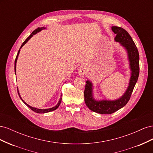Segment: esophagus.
Wrapping results in <instances>:
<instances>
[{
  "label": "esophagus",
  "mask_w": 153,
  "mask_h": 153,
  "mask_svg": "<svg viewBox=\"0 0 153 153\" xmlns=\"http://www.w3.org/2000/svg\"><path fill=\"white\" fill-rule=\"evenodd\" d=\"M78 73H79V74H80V75L81 76L84 75V73H85L84 70V69H80V70H79V71H78Z\"/></svg>",
  "instance_id": "obj_1"
}]
</instances>
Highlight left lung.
<instances>
[{"label":"left lung","instance_id":"8db88e82","mask_svg":"<svg viewBox=\"0 0 153 153\" xmlns=\"http://www.w3.org/2000/svg\"><path fill=\"white\" fill-rule=\"evenodd\" d=\"M112 31L116 34L115 40L119 42L126 49L131 70V76L129 86L124 94L117 100L114 101H96L92 97V84L89 80L86 81L84 90V100L87 107L94 112L101 114H111L116 112L126 105L130 99L139 75V53L136 45L128 32L121 27L114 26Z\"/></svg>","mask_w":153,"mask_h":153}]
</instances>
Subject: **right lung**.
<instances>
[{
	"label": "right lung",
	"instance_id": "obj_1",
	"mask_svg": "<svg viewBox=\"0 0 153 153\" xmlns=\"http://www.w3.org/2000/svg\"><path fill=\"white\" fill-rule=\"evenodd\" d=\"M43 29H45V28H44V27H41V28H38V29H36V30H34L33 32H32L31 33V34L28 37V38H27L25 40V41L24 43H22V46H21V47H20V48L23 47V46H24L27 41H28L29 40V39H30L31 38H32V36H33V35H34L35 34H36L37 32H39L40 30H42ZM20 50H18V53H17V55H16V59H15V71L16 72V61H17V59H18V55H19V53H20ZM18 95H19V96H20V99L22 100V101L23 102H24L27 106H28L29 108H30L32 110H33L34 112H36V113H39V114H44V113H47V112H51V111H53V110H56L58 107H59V106L60 105V104H61V100H62V98H60V100H59V101L58 102V103H57V105H56V106H53V107H52V108H48V109H38V108H34V107H32V106H29L28 104H27L25 101L23 100L22 99V98H21V96H20V94H19V92H18ZM62 96V95H61Z\"/></svg>",
	"mask_w": 153,
	"mask_h": 153
}]
</instances>
